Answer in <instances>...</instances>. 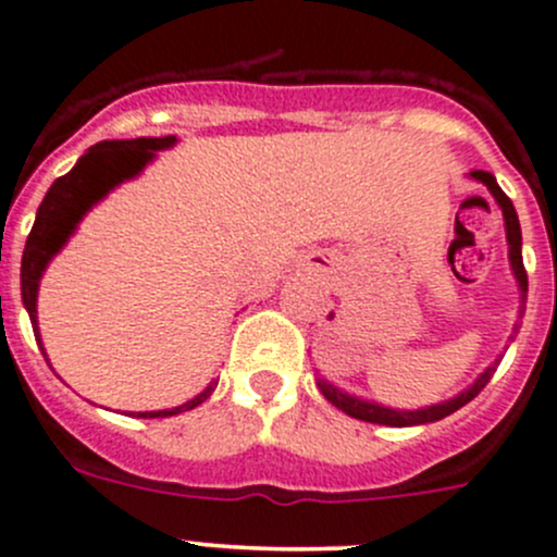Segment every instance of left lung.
<instances>
[{"mask_svg":"<svg viewBox=\"0 0 557 557\" xmlns=\"http://www.w3.org/2000/svg\"><path fill=\"white\" fill-rule=\"evenodd\" d=\"M469 176H472V180H478V182H483V185L491 190L493 198H496V203L502 206L504 227H507V244H509V265H512L515 278H518L520 300L525 302V297H529V276H525L523 251H520V246H523V236H520L518 211H515L512 200H509L507 195H504L502 187H498L496 176L488 174V171H472V174H469ZM520 317H523V308H520ZM515 332H518V324H515ZM496 367H498V362H493L488 370L480 372L478 381H474L469 388H463V392L458 394V397L445 399V403L432 405V407H421V410H394V407H383V405H377V403H367V399L351 397V394L341 392V388H335V386H332V383H326V381H319V388H321V394H324V397H326V403H332V405L337 407V410L346 412V416L359 418V421L383 423V426H418V423L443 421L445 416L456 412L458 407L472 403V399L478 397V394L483 392L485 386H488V381L493 377V372H496Z\"/></svg>","mask_w":557,"mask_h":557,"instance_id":"1","label":"left lung"}]
</instances>
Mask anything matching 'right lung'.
<instances>
[{
	"instance_id": "add662e5",
	"label": "right lung",
	"mask_w": 557,
	"mask_h": 557,
	"mask_svg": "<svg viewBox=\"0 0 557 557\" xmlns=\"http://www.w3.org/2000/svg\"><path fill=\"white\" fill-rule=\"evenodd\" d=\"M176 145V136H160V139H125V141H99L90 147L83 158L77 160L72 171L50 185L48 195L42 198L37 209V220H34L32 233L26 238V249H23L21 260V297L26 306L28 319H32L34 337H37L39 348H42V337H39L37 326V292L39 278H42L48 262L64 249V244L77 231L79 220L90 211V206L99 203L109 190L125 180H134L141 169L154 158L158 150H169ZM45 354V348H42ZM216 388V381H211L198 397L190 403L171 407V410H152L139 412L141 418H169L180 416V412L193 410L200 403L211 397Z\"/></svg>"
}]
</instances>
